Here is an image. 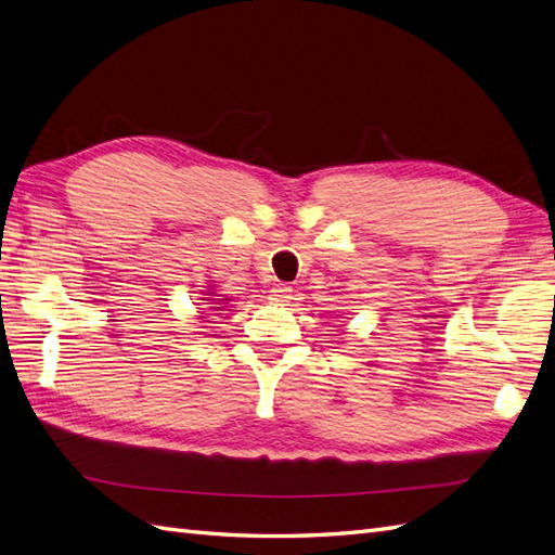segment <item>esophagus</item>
Returning a JSON list of instances; mask_svg holds the SVG:
<instances>
[{
	"instance_id": "1",
	"label": "esophagus",
	"mask_w": 555,
	"mask_h": 555,
	"mask_svg": "<svg viewBox=\"0 0 555 555\" xmlns=\"http://www.w3.org/2000/svg\"><path fill=\"white\" fill-rule=\"evenodd\" d=\"M289 298H292V287H289V284H275V287L271 289V301H275L280 306L289 304Z\"/></svg>"
}]
</instances>
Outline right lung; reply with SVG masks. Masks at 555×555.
<instances>
[{"label":"right lung","mask_w":555,"mask_h":555,"mask_svg":"<svg viewBox=\"0 0 555 555\" xmlns=\"http://www.w3.org/2000/svg\"><path fill=\"white\" fill-rule=\"evenodd\" d=\"M205 296H207V298H201V301L215 304V306H217V304H229V301H231V298H219L215 292H205Z\"/></svg>","instance_id":"1"}]
</instances>
